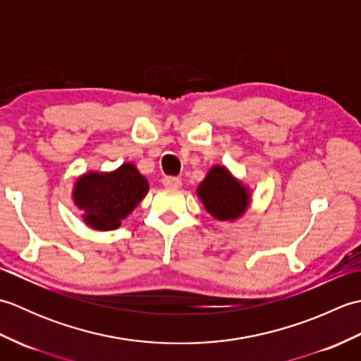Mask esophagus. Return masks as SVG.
Here are the masks:
<instances>
[{"instance_id": "1", "label": "esophagus", "mask_w": 361, "mask_h": 361, "mask_svg": "<svg viewBox=\"0 0 361 361\" xmlns=\"http://www.w3.org/2000/svg\"><path fill=\"white\" fill-rule=\"evenodd\" d=\"M163 185H164L166 188L175 189V188H180V186H181V180L178 178V176H164V178H163Z\"/></svg>"}]
</instances>
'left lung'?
<instances>
[{
    "label": "left lung",
    "mask_w": 361,
    "mask_h": 361,
    "mask_svg": "<svg viewBox=\"0 0 361 361\" xmlns=\"http://www.w3.org/2000/svg\"><path fill=\"white\" fill-rule=\"evenodd\" d=\"M206 211L219 220H234L248 208V194L225 167H212L198 186Z\"/></svg>",
    "instance_id": "8db88e82"
}]
</instances>
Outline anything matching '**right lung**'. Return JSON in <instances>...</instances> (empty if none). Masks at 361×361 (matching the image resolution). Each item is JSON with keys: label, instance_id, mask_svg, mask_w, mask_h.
Segmentation results:
<instances>
[{"label": "right lung", "instance_id": "right-lung-1", "mask_svg": "<svg viewBox=\"0 0 361 361\" xmlns=\"http://www.w3.org/2000/svg\"><path fill=\"white\" fill-rule=\"evenodd\" d=\"M149 183L133 164L111 173H88L75 183L74 202L94 229H114L147 194Z\"/></svg>", "mask_w": 361, "mask_h": 361}]
</instances>
